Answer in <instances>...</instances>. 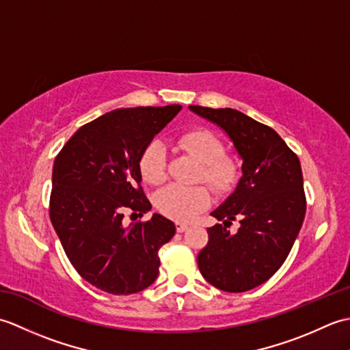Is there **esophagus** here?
<instances>
[{"label": "esophagus", "mask_w": 350, "mask_h": 350, "mask_svg": "<svg viewBox=\"0 0 350 350\" xmlns=\"http://www.w3.org/2000/svg\"><path fill=\"white\" fill-rule=\"evenodd\" d=\"M188 228V226L187 224H183V222H176V230L179 233H182V232H185V230Z\"/></svg>", "instance_id": "1"}]
</instances>
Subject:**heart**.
I'll list each match as a JSON object with an SVG mask.
<instances>
[{"instance_id": "heart-1", "label": "heart", "mask_w": 350, "mask_h": 350, "mask_svg": "<svg viewBox=\"0 0 350 350\" xmlns=\"http://www.w3.org/2000/svg\"><path fill=\"white\" fill-rule=\"evenodd\" d=\"M177 144L202 162V176L206 183L218 192H226L234 187L239 177V167L224 156L222 141L207 129H192L182 133ZM139 171L143 179L150 185H159L167 177L165 148L159 141H152L139 158ZM211 204V194L204 187L187 188L182 185H168L156 196V206L176 221H191Z\"/></svg>"}]
</instances>
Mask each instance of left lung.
Returning <instances> with one entry per match:
<instances>
[{
	"label": "left lung",
	"instance_id": "8db88e82",
	"mask_svg": "<svg viewBox=\"0 0 350 350\" xmlns=\"http://www.w3.org/2000/svg\"><path fill=\"white\" fill-rule=\"evenodd\" d=\"M189 109L224 131L242 159L234 191L211 213L222 224L207 228L200 272L224 292H247L280 269L298 237L307 207L301 162L272 128L241 111ZM236 217L241 227L232 235L226 224Z\"/></svg>",
	"mask_w": 350,
	"mask_h": 350
}]
</instances>
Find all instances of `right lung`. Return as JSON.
Wrapping results in <instances>:
<instances>
[{"mask_svg":"<svg viewBox=\"0 0 350 350\" xmlns=\"http://www.w3.org/2000/svg\"><path fill=\"white\" fill-rule=\"evenodd\" d=\"M180 109L111 111L81 126L54 161L51 222L73 267L103 292L138 293L158 278V251L174 236V222L153 213L124 226L123 217L128 209L139 217L152 209L141 189L139 158Z\"/></svg>","mask_w":350,"mask_h":350,"instance_id":"obj_1","label":"right lung"}]
</instances>
